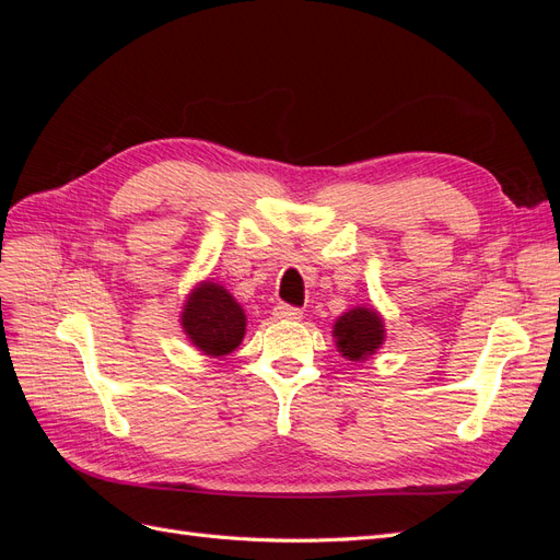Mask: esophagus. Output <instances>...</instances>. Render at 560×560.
Here are the masks:
<instances>
[{
    "label": "esophagus",
    "mask_w": 560,
    "mask_h": 560,
    "mask_svg": "<svg viewBox=\"0 0 560 560\" xmlns=\"http://www.w3.org/2000/svg\"><path fill=\"white\" fill-rule=\"evenodd\" d=\"M276 319H287V322H299L303 317V311L294 308V306H287V303H280V306L273 308Z\"/></svg>",
    "instance_id": "34e87169"
}]
</instances>
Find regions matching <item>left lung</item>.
Segmentation results:
<instances>
[{"mask_svg": "<svg viewBox=\"0 0 560 560\" xmlns=\"http://www.w3.org/2000/svg\"><path fill=\"white\" fill-rule=\"evenodd\" d=\"M336 350L350 362H364L385 343V319L374 306H354L334 322Z\"/></svg>", "mask_w": 560, "mask_h": 560, "instance_id": "left-lung-1", "label": "left lung"}]
</instances>
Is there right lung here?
<instances>
[{"label": "right lung", "mask_w": 560, "mask_h": 560, "mask_svg": "<svg viewBox=\"0 0 560 560\" xmlns=\"http://www.w3.org/2000/svg\"><path fill=\"white\" fill-rule=\"evenodd\" d=\"M179 327L196 350L224 358L243 343L247 315L224 284L200 280L184 299Z\"/></svg>", "instance_id": "add662e5"}]
</instances>
